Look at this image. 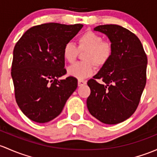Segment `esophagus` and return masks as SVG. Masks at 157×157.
Returning a JSON list of instances; mask_svg holds the SVG:
<instances>
[{
	"instance_id": "34e87169",
	"label": "esophagus",
	"mask_w": 157,
	"mask_h": 157,
	"mask_svg": "<svg viewBox=\"0 0 157 157\" xmlns=\"http://www.w3.org/2000/svg\"><path fill=\"white\" fill-rule=\"evenodd\" d=\"M86 81L85 80H78V86H83L86 85Z\"/></svg>"
}]
</instances>
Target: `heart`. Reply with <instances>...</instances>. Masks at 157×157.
<instances>
[{
  "mask_svg": "<svg viewBox=\"0 0 157 157\" xmlns=\"http://www.w3.org/2000/svg\"><path fill=\"white\" fill-rule=\"evenodd\" d=\"M79 51L86 52L83 56L85 62H77L67 68V74L71 77L83 80L95 73V67L103 66L112 55L113 47L108 41L103 40L100 34L89 31L83 33L78 38V48L71 42L64 46V59L69 63H73L78 56Z\"/></svg>",
  "mask_w": 157,
  "mask_h": 157,
  "instance_id": "1",
  "label": "heart"
}]
</instances>
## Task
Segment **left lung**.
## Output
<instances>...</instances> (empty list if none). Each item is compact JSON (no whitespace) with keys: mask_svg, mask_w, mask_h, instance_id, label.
<instances>
[{"mask_svg":"<svg viewBox=\"0 0 157 157\" xmlns=\"http://www.w3.org/2000/svg\"><path fill=\"white\" fill-rule=\"evenodd\" d=\"M94 31L110 40L113 52L109 60L87 84L91 93L87 108L105 124H117L134 113L145 85L147 58L138 37L117 25H98ZM100 78L105 84L96 81Z\"/></svg>","mask_w":157,"mask_h":157,"instance_id":"obj_1","label":"left lung"}]
</instances>
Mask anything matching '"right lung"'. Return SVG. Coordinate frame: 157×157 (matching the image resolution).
Wrapping results in <instances>:
<instances>
[{"mask_svg": "<svg viewBox=\"0 0 157 157\" xmlns=\"http://www.w3.org/2000/svg\"><path fill=\"white\" fill-rule=\"evenodd\" d=\"M83 25L46 23L26 31L15 46L11 68L16 103L32 121L49 122L59 116L77 87L65 75L62 51Z\"/></svg>", "mask_w": 157, "mask_h": 157, "instance_id": "obj_1", "label": "right lung"}]
</instances>
